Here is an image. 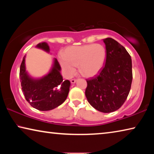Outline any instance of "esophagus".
Listing matches in <instances>:
<instances>
[{"label":"esophagus","mask_w":154,"mask_h":154,"mask_svg":"<svg viewBox=\"0 0 154 154\" xmlns=\"http://www.w3.org/2000/svg\"><path fill=\"white\" fill-rule=\"evenodd\" d=\"M76 82H77V79H71V83H75Z\"/></svg>","instance_id":"1"}]
</instances>
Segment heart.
<instances>
[{
    "instance_id": "1",
    "label": "heart",
    "mask_w": 154,
    "mask_h": 154,
    "mask_svg": "<svg viewBox=\"0 0 154 154\" xmlns=\"http://www.w3.org/2000/svg\"><path fill=\"white\" fill-rule=\"evenodd\" d=\"M62 58L60 64L66 74L73 75L78 66L81 74L90 77L97 75L105 66L106 50L101 44L71 46L64 49Z\"/></svg>"
}]
</instances>
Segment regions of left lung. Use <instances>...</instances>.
<instances>
[{"label": "left lung", "instance_id": "left-lung-1", "mask_svg": "<svg viewBox=\"0 0 154 154\" xmlns=\"http://www.w3.org/2000/svg\"><path fill=\"white\" fill-rule=\"evenodd\" d=\"M106 50L105 64L90 79L85 89L88 103L103 113H111L123 105L132 81V60L124 46L112 38L103 39Z\"/></svg>", "mask_w": 154, "mask_h": 154}]
</instances>
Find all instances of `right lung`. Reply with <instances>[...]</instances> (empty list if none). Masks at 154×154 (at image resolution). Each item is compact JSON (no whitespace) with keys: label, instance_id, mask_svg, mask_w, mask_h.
Here are the masks:
<instances>
[{"label":"right lung","instance_id":"right-lung-1","mask_svg":"<svg viewBox=\"0 0 154 154\" xmlns=\"http://www.w3.org/2000/svg\"><path fill=\"white\" fill-rule=\"evenodd\" d=\"M36 47L46 51L49 48L46 43H38ZM60 65L54 60L51 71L40 79L28 76L25 67V56L20 65V77L22 92L30 105L39 111H49L62 105L69 94L71 83L63 80L60 74Z\"/></svg>","mask_w":154,"mask_h":154}]
</instances>
